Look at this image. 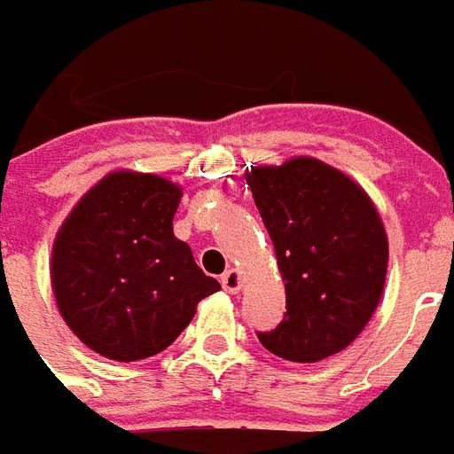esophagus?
Here are the masks:
<instances>
[{
	"instance_id": "esophagus-1",
	"label": "esophagus",
	"mask_w": 454,
	"mask_h": 454,
	"mask_svg": "<svg viewBox=\"0 0 454 454\" xmlns=\"http://www.w3.org/2000/svg\"><path fill=\"white\" fill-rule=\"evenodd\" d=\"M221 286L226 288L228 294H238V291L243 288V277H240V271L238 270L223 271V277H221Z\"/></svg>"
}]
</instances>
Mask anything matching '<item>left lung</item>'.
Segmentation results:
<instances>
[{"label": "left lung", "instance_id": "left-lung-1", "mask_svg": "<svg viewBox=\"0 0 454 454\" xmlns=\"http://www.w3.org/2000/svg\"><path fill=\"white\" fill-rule=\"evenodd\" d=\"M245 180L286 281V315L257 334L262 347L294 364L344 351L385 291L389 247L375 204L347 173L310 156L253 166Z\"/></svg>", "mask_w": 454, "mask_h": 454}]
</instances>
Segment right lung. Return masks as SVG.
<instances>
[{
    "instance_id": "add662e5",
    "label": "right lung",
    "mask_w": 454,
    "mask_h": 454,
    "mask_svg": "<svg viewBox=\"0 0 454 454\" xmlns=\"http://www.w3.org/2000/svg\"><path fill=\"white\" fill-rule=\"evenodd\" d=\"M183 187L115 170L74 204L52 243L50 278L67 327L96 354L142 361L168 348L221 284L173 233Z\"/></svg>"
}]
</instances>
